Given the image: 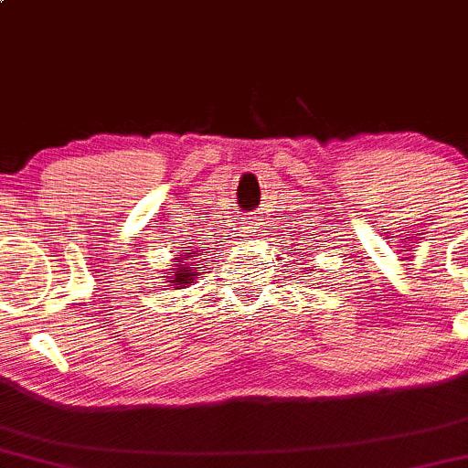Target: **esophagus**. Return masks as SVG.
I'll use <instances>...</instances> for the list:
<instances>
[{
	"label": "esophagus",
	"mask_w": 468,
	"mask_h": 468,
	"mask_svg": "<svg viewBox=\"0 0 468 468\" xmlns=\"http://www.w3.org/2000/svg\"><path fill=\"white\" fill-rule=\"evenodd\" d=\"M246 229H249L250 233H257V229H260V222H257V218H246Z\"/></svg>",
	"instance_id": "esophagus-1"
}]
</instances>
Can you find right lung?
<instances>
[{
	"label": "right lung",
	"instance_id": "1",
	"mask_svg": "<svg viewBox=\"0 0 468 468\" xmlns=\"http://www.w3.org/2000/svg\"><path fill=\"white\" fill-rule=\"evenodd\" d=\"M200 244L202 239L200 241L186 239L185 244L180 246V249H185L180 250V268L176 271V275L169 277V283L174 288H186L189 283H193V279H196V266H197L196 260H200L202 250H208V246H200Z\"/></svg>",
	"mask_w": 468,
	"mask_h": 468
}]
</instances>
